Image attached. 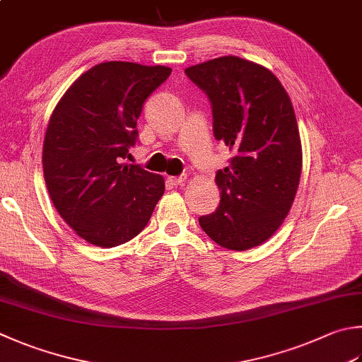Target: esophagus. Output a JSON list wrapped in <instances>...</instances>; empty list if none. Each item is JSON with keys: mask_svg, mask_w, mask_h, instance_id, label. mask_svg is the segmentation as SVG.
<instances>
[{"mask_svg": "<svg viewBox=\"0 0 362 362\" xmlns=\"http://www.w3.org/2000/svg\"><path fill=\"white\" fill-rule=\"evenodd\" d=\"M187 180L186 175H180V176H168V181L175 184V186H180V184H182L184 181Z\"/></svg>", "mask_w": 362, "mask_h": 362, "instance_id": "esophagus-1", "label": "esophagus"}]
</instances>
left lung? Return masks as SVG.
Wrapping results in <instances>:
<instances>
[{
	"label": "left lung",
	"instance_id": "1",
	"mask_svg": "<svg viewBox=\"0 0 362 362\" xmlns=\"http://www.w3.org/2000/svg\"><path fill=\"white\" fill-rule=\"evenodd\" d=\"M206 94L213 131L235 156L216 173L221 203L199 222L211 240L247 250L274 235L295 200L303 149L291 100L266 67L221 57L187 67Z\"/></svg>",
	"mask_w": 362,
	"mask_h": 362
}]
</instances>
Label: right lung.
<instances>
[{"mask_svg": "<svg viewBox=\"0 0 362 362\" xmlns=\"http://www.w3.org/2000/svg\"><path fill=\"white\" fill-rule=\"evenodd\" d=\"M170 74L165 66L100 63L54 107L42 151L45 184L59 216L90 244L131 241L163 195L160 175L121 160L137 143L143 104Z\"/></svg>", "mask_w": 362, "mask_h": 362, "instance_id": "1", "label": "right lung"}]
</instances>
